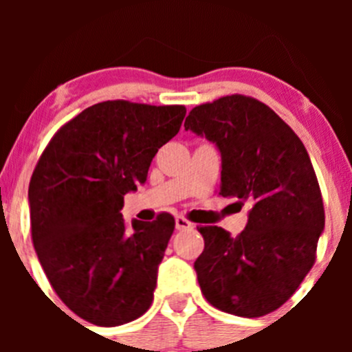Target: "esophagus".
Listing matches in <instances>:
<instances>
[{
	"instance_id": "1",
	"label": "esophagus",
	"mask_w": 352,
	"mask_h": 352,
	"mask_svg": "<svg viewBox=\"0 0 352 352\" xmlns=\"http://www.w3.org/2000/svg\"><path fill=\"white\" fill-rule=\"evenodd\" d=\"M192 223L189 221V219H186L184 218V216H177L175 218V228L177 230H189V228H192Z\"/></svg>"
}]
</instances>
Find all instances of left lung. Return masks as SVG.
Listing matches in <instances>:
<instances>
[{
	"label": "left lung",
	"mask_w": 352,
	"mask_h": 352,
	"mask_svg": "<svg viewBox=\"0 0 352 352\" xmlns=\"http://www.w3.org/2000/svg\"><path fill=\"white\" fill-rule=\"evenodd\" d=\"M184 127L218 146L219 196L250 204L240 235L197 228L204 250L194 269L202 294L226 314H271L315 264L324 232V201L307 148L274 110L239 94L194 107Z\"/></svg>",
	"instance_id": "obj_1"
}]
</instances>
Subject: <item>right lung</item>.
<instances>
[{"label":"right lung","mask_w":352,"mask_h":352,"mask_svg":"<svg viewBox=\"0 0 352 352\" xmlns=\"http://www.w3.org/2000/svg\"><path fill=\"white\" fill-rule=\"evenodd\" d=\"M184 117V105L100 102L52 136L32 173L38 262L63 303L90 324H127L153 301L175 219L162 212L129 226L120 209L124 196L146 182L151 160Z\"/></svg>","instance_id":"1"}]
</instances>
